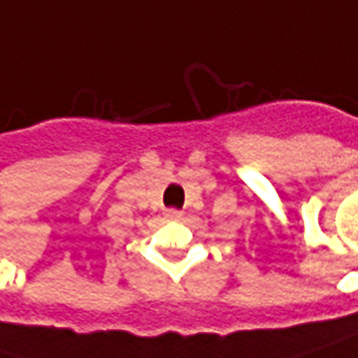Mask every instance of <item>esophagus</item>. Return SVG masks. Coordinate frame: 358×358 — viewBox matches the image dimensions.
Returning <instances> with one entry per match:
<instances>
[{"label":"esophagus","instance_id":"esophagus-1","mask_svg":"<svg viewBox=\"0 0 358 358\" xmlns=\"http://www.w3.org/2000/svg\"><path fill=\"white\" fill-rule=\"evenodd\" d=\"M166 217H168V219H180V217H182V211H178V209H168V211H166Z\"/></svg>","mask_w":358,"mask_h":358}]
</instances>
